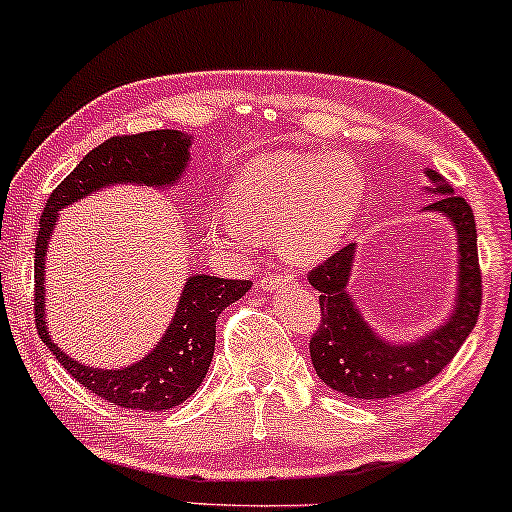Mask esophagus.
<instances>
[{"instance_id": "34e87169", "label": "esophagus", "mask_w": 512, "mask_h": 512, "mask_svg": "<svg viewBox=\"0 0 512 512\" xmlns=\"http://www.w3.org/2000/svg\"><path fill=\"white\" fill-rule=\"evenodd\" d=\"M291 286H296V279L291 275H279V277H272V275H265L261 279V289L268 291V293H282V291H289Z\"/></svg>"}]
</instances>
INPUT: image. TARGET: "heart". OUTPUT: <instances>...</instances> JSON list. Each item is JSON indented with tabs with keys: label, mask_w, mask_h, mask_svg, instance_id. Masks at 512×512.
I'll return each mask as SVG.
<instances>
[{
	"label": "heart",
	"mask_w": 512,
	"mask_h": 512,
	"mask_svg": "<svg viewBox=\"0 0 512 512\" xmlns=\"http://www.w3.org/2000/svg\"><path fill=\"white\" fill-rule=\"evenodd\" d=\"M366 172L349 156L272 151L249 160L230 186V207L209 221L214 240L247 249L275 235L286 261L314 265L354 226L366 198Z\"/></svg>",
	"instance_id": "1"
}]
</instances>
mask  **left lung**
<instances>
[{
	"mask_svg": "<svg viewBox=\"0 0 512 512\" xmlns=\"http://www.w3.org/2000/svg\"><path fill=\"white\" fill-rule=\"evenodd\" d=\"M424 174L431 181L426 191L438 195L424 209L447 216L457 233V300L450 317L431 333L412 342H391L370 328L347 291L356 244H347L317 265L307 275L319 291L321 305V326L310 340V356L319 380L338 394L380 401L422 387L454 359L478 321L482 275L473 209L464 198L454 195L450 181L436 170Z\"/></svg>",
	"mask_w": 512,
	"mask_h": 512,
	"instance_id": "obj_1",
	"label": "left lung"
}]
</instances>
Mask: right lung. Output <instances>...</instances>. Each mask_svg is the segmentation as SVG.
<instances>
[{
    "label": "right lung",
    "mask_w": 512,
    "mask_h": 512,
    "mask_svg": "<svg viewBox=\"0 0 512 512\" xmlns=\"http://www.w3.org/2000/svg\"><path fill=\"white\" fill-rule=\"evenodd\" d=\"M191 139V135H184L181 130H151L142 135L107 139L90 151L55 188L39 219L37 247H34V321H37L39 338L76 382L121 408L146 412L170 410L195 394L214 356L216 319L230 303L240 300L251 289V282L195 272L186 279L172 324L149 354L125 368H93L67 356L48 335L44 310L46 249L58 226V212L90 193L114 184L151 188L177 184L191 158Z\"/></svg>",
    "instance_id": "right-lung-1"
}]
</instances>
